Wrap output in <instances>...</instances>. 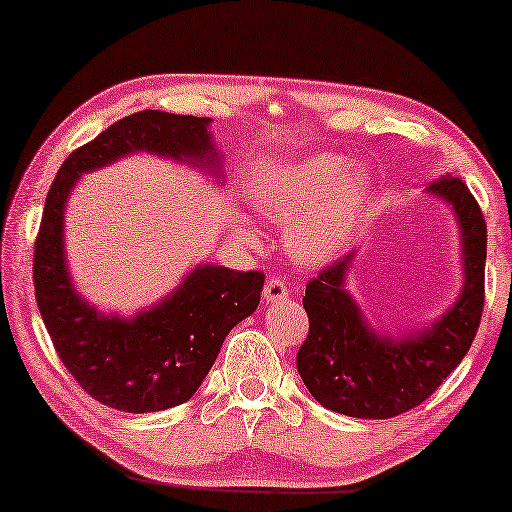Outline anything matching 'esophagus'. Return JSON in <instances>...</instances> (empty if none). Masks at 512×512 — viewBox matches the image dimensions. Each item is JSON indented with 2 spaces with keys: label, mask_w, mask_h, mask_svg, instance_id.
<instances>
[{
  "label": "esophagus",
  "mask_w": 512,
  "mask_h": 512,
  "mask_svg": "<svg viewBox=\"0 0 512 512\" xmlns=\"http://www.w3.org/2000/svg\"><path fill=\"white\" fill-rule=\"evenodd\" d=\"M288 292H290L288 286L281 279H270L263 288V299L267 304H276V301L288 299Z\"/></svg>",
  "instance_id": "1"
}]
</instances>
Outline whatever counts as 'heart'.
<instances>
[{
	"label": "heart",
	"instance_id": "b5f03b06",
	"mask_svg": "<svg viewBox=\"0 0 512 512\" xmlns=\"http://www.w3.org/2000/svg\"><path fill=\"white\" fill-rule=\"evenodd\" d=\"M372 174L349 165L345 156L313 154L267 167L251 179L247 199L254 211L283 229V245L297 263L322 265L345 247L372 195ZM245 245H258V233L236 224Z\"/></svg>",
	"mask_w": 512,
	"mask_h": 512
}]
</instances>
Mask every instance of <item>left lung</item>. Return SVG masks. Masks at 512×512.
Here are the masks:
<instances>
[{
    "instance_id": "1",
    "label": "left lung",
    "mask_w": 512,
    "mask_h": 512,
    "mask_svg": "<svg viewBox=\"0 0 512 512\" xmlns=\"http://www.w3.org/2000/svg\"><path fill=\"white\" fill-rule=\"evenodd\" d=\"M424 192L454 213L463 261V288L438 320L399 333L374 329L347 290L358 249L306 286L304 308L311 329L297 354V370L308 392L335 413L360 420L406 413L431 397L472 347L483 313L488 229L460 179L445 174Z\"/></svg>"
}]
</instances>
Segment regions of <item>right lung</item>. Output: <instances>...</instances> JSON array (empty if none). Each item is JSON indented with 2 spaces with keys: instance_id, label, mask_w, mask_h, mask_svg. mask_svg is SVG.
I'll list each match as a JSON object with an SVG mask.
<instances>
[{
  "instance_id": "obj_1",
  "label": "right lung",
  "mask_w": 512,
  "mask_h": 512,
  "mask_svg": "<svg viewBox=\"0 0 512 512\" xmlns=\"http://www.w3.org/2000/svg\"><path fill=\"white\" fill-rule=\"evenodd\" d=\"M211 122L149 108L122 117L65 158L45 199L33 256L38 311L67 372L92 399L124 413H156L195 395L226 335L258 308L265 276L201 263L149 308L104 313L74 288L67 267V199L81 174L131 154L190 165L224 183Z\"/></svg>"
}]
</instances>
